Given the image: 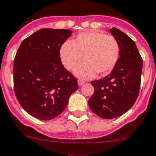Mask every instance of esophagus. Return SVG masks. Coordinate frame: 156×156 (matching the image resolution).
Instances as JSON below:
<instances>
[{
	"mask_svg": "<svg viewBox=\"0 0 156 156\" xmlns=\"http://www.w3.org/2000/svg\"><path fill=\"white\" fill-rule=\"evenodd\" d=\"M84 83V81L81 80H78V84H79V86H82Z\"/></svg>",
	"mask_w": 156,
	"mask_h": 156,
	"instance_id": "esophagus-1",
	"label": "esophagus"
}]
</instances>
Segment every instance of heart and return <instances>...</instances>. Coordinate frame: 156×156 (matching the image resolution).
Returning a JSON list of instances; mask_svg holds the SVG:
<instances>
[{"label": "heart", "mask_w": 156, "mask_h": 156, "mask_svg": "<svg viewBox=\"0 0 156 156\" xmlns=\"http://www.w3.org/2000/svg\"><path fill=\"white\" fill-rule=\"evenodd\" d=\"M120 54L117 40L112 35L90 30L79 33L72 41L63 44L59 51L60 61L67 70H73L83 56L84 62L75 71L82 78H92L98 73L104 76L116 65Z\"/></svg>", "instance_id": "heart-1"}]
</instances>
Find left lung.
<instances>
[{
  "mask_svg": "<svg viewBox=\"0 0 156 156\" xmlns=\"http://www.w3.org/2000/svg\"><path fill=\"white\" fill-rule=\"evenodd\" d=\"M110 32L119 44V60L110 74L91 81L94 93L88 100L91 110L103 119L120 116L133 106L140 93L143 69L135 42L116 28Z\"/></svg>",
  "mask_w": 156,
  "mask_h": 156,
  "instance_id": "1",
  "label": "left lung"
}]
</instances>
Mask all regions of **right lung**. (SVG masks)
<instances>
[{
	"label": "right lung",
	"mask_w": 156,
	"mask_h": 156,
	"mask_svg": "<svg viewBox=\"0 0 156 156\" xmlns=\"http://www.w3.org/2000/svg\"><path fill=\"white\" fill-rule=\"evenodd\" d=\"M69 29H42L27 37L13 64L14 92L32 116L50 120L64 112L78 89L77 79L64 69L59 51L72 35Z\"/></svg>",
	"instance_id": "add662e5"
}]
</instances>
